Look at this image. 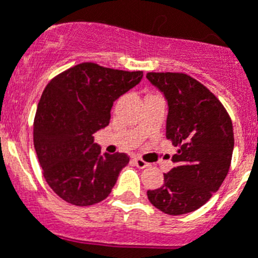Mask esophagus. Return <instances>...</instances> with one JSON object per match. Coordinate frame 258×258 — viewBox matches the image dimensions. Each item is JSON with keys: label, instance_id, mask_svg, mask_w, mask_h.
<instances>
[{"label": "esophagus", "instance_id": "esophagus-1", "mask_svg": "<svg viewBox=\"0 0 258 258\" xmlns=\"http://www.w3.org/2000/svg\"><path fill=\"white\" fill-rule=\"evenodd\" d=\"M134 163H136V166H137L138 169H145V167H148L149 163L145 162L144 159L141 158H134Z\"/></svg>", "mask_w": 258, "mask_h": 258}]
</instances>
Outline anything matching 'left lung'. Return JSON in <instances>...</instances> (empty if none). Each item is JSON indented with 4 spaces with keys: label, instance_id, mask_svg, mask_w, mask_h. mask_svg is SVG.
Returning a JSON list of instances; mask_svg holds the SVG:
<instances>
[{
    "label": "left lung",
    "instance_id": "1",
    "mask_svg": "<svg viewBox=\"0 0 258 258\" xmlns=\"http://www.w3.org/2000/svg\"><path fill=\"white\" fill-rule=\"evenodd\" d=\"M169 105L166 138L178 148L165 182L149 190L150 203L167 215L201 208L224 182L233 153L228 112L207 87L180 72H148Z\"/></svg>",
    "mask_w": 258,
    "mask_h": 258
}]
</instances>
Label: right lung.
<instances>
[{
  "label": "right lung",
  "mask_w": 258,
  "mask_h": 258,
  "mask_svg": "<svg viewBox=\"0 0 258 258\" xmlns=\"http://www.w3.org/2000/svg\"><path fill=\"white\" fill-rule=\"evenodd\" d=\"M142 76L80 63L46 86L34 118V148L44 179L64 202L84 207L110 194L129 157L103 154L93 134L109 124L114 101Z\"/></svg>",
  "instance_id": "1"
}]
</instances>
